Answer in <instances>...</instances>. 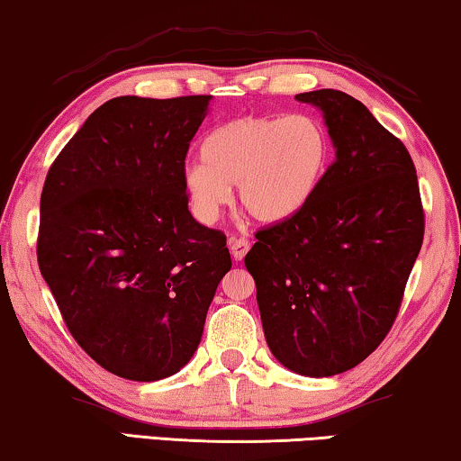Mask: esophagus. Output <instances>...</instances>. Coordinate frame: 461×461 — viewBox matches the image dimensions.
I'll return each mask as SVG.
<instances>
[{"mask_svg":"<svg viewBox=\"0 0 461 461\" xmlns=\"http://www.w3.org/2000/svg\"><path fill=\"white\" fill-rule=\"evenodd\" d=\"M230 246H231V257L236 260H242L246 257V252L250 250V242L246 238H233Z\"/></svg>","mask_w":461,"mask_h":461,"instance_id":"esophagus-1","label":"esophagus"}]
</instances>
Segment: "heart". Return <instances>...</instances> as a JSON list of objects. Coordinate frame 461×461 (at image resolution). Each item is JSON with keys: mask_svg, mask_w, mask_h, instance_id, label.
Wrapping results in <instances>:
<instances>
[{"mask_svg": "<svg viewBox=\"0 0 461 461\" xmlns=\"http://www.w3.org/2000/svg\"><path fill=\"white\" fill-rule=\"evenodd\" d=\"M203 161L184 176L198 219L212 223L231 201L258 223H281L311 203L329 161V140L306 115H244L219 126Z\"/></svg>", "mask_w": 461, "mask_h": 461, "instance_id": "b5f03b06", "label": "heart"}]
</instances>
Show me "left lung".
Wrapping results in <instances>:
<instances>
[{
  "label": "left lung",
  "instance_id": "left-lung-1",
  "mask_svg": "<svg viewBox=\"0 0 461 461\" xmlns=\"http://www.w3.org/2000/svg\"><path fill=\"white\" fill-rule=\"evenodd\" d=\"M296 99L322 109L335 159L298 215L254 233L244 263L275 358L331 376L373 354L393 327L424 209L408 149L358 99L333 88Z\"/></svg>",
  "mask_w": 461,
  "mask_h": 461
}]
</instances>
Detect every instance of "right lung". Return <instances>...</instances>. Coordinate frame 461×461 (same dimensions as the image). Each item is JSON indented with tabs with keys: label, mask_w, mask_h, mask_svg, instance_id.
<instances>
[{
	"label": "right lung",
	"mask_w": 461,
	"mask_h": 461,
	"mask_svg": "<svg viewBox=\"0 0 461 461\" xmlns=\"http://www.w3.org/2000/svg\"><path fill=\"white\" fill-rule=\"evenodd\" d=\"M211 95L115 97L47 171L37 260L68 331L109 373L174 375L231 269L225 233L190 215V142Z\"/></svg>",
	"instance_id": "obj_1"
}]
</instances>
